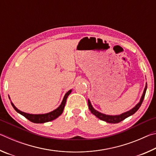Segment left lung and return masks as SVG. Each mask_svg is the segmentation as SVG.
Returning a JSON list of instances; mask_svg holds the SVG:
<instances>
[{
  "label": "left lung",
  "mask_w": 156,
  "mask_h": 156,
  "mask_svg": "<svg viewBox=\"0 0 156 156\" xmlns=\"http://www.w3.org/2000/svg\"><path fill=\"white\" fill-rule=\"evenodd\" d=\"M147 88V84L146 83V85H145V88H144V91H143V94H142L140 102L133 108V109H131V110L128 111V112L123 113H122V114L116 115H106V114H104V113H102L99 112H98V111H96L93 107H92L91 102L89 100H88L89 109L94 115H96L97 118H98L100 120L105 121V122H109V123H118V122H121V121H122L123 120H125V118L129 117L130 115L134 114V113H135L138 110L139 108L141 106L142 102H143L145 94H146Z\"/></svg>",
  "instance_id": "left-lung-1"
}]
</instances>
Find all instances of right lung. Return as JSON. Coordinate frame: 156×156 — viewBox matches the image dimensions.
<instances>
[{
	"label": "right lung",
	"mask_w": 156,
	"mask_h": 156,
	"mask_svg": "<svg viewBox=\"0 0 156 156\" xmlns=\"http://www.w3.org/2000/svg\"><path fill=\"white\" fill-rule=\"evenodd\" d=\"M72 91V89H70L69 91H68L67 93L65 94L64 98H63V100L61 102V104H60V106L58 107L56 109L52 111V112L49 113H44V114H30V113H25L23 112H21V111H20L19 109H18L12 102H11V104L12 105V107H14V109L18 113H20V114L24 116V117H25L27 119L31 121V122H34V123H44V122H49V121H51L53 120L56 119V118H57L58 116H60L62 114V113L63 112V110H64V108L65 106L66 100H67L68 96L71 94Z\"/></svg>",
	"instance_id": "obj_1"
}]
</instances>
